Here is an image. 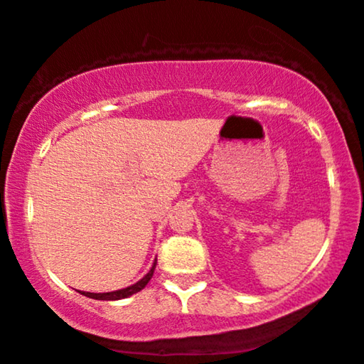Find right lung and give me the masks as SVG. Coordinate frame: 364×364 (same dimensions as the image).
Instances as JSON below:
<instances>
[{
    "label": "right lung",
    "mask_w": 364,
    "mask_h": 364,
    "mask_svg": "<svg viewBox=\"0 0 364 364\" xmlns=\"http://www.w3.org/2000/svg\"><path fill=\"white\" fill-rule=\"evenodd\" d=\"M155 265H157V261L154 262L152 269L149 270V272L142 277L139 282H136L134 285L131 287H126V288H121V290L117 291H108V293H90V291H79L80 295L87 296V298H94V299H103V301H114V299H123V298H128L131 295H134V293L141 291L144 287L149 284V280L152 279L154 275V270H155Z\"/></svg>",
    "instance_id": "add662e5"
}]
</instances>
